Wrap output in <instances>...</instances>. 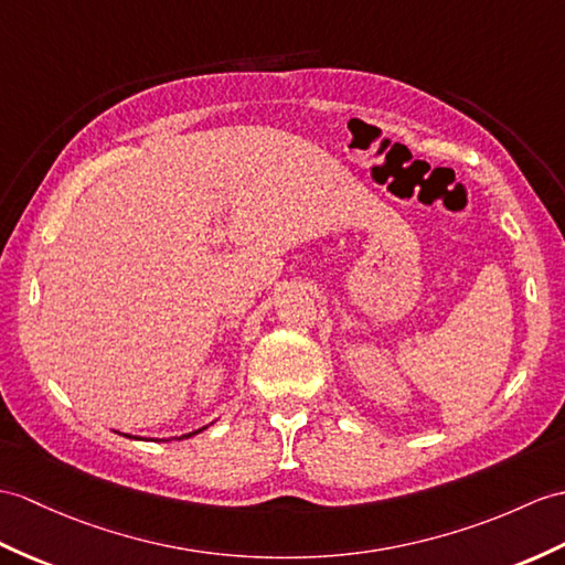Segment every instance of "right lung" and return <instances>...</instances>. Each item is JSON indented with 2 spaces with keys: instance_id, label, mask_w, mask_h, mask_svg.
Segmentation results:
<instances>
[{
  "instance_id": "right-lung-1",
  "label": "right lung",
  "mask_w": 565,
  "mask_h": 565,
  "mask_svg": "<svg viewBox=\"0 0 565 565\" xmlns=\"http://www.w3.org/2000/svg\"><path fill=\"white\" fill-rule=\"evenodd\" d=\"M202 430V428H200ZM200 430H192V433H188V436H180V438H192V436H196V433H200ZM127 438H132V436H127Z\"/></svg>"
}]
</instances>
